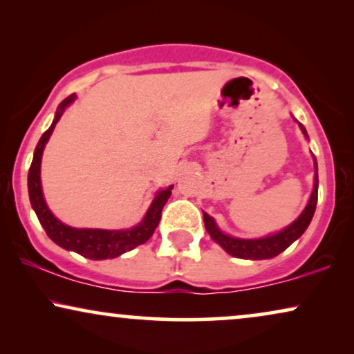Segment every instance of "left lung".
Segmentation results:
<instances>
[{
    "instance_id": "left-lung-1",
    "label": "left lung",
    "mask_w": 354,
    "mask_h": 354,
    "mask_svg": "<svg viewBox=\"0 0 354 354\" xmlns=\"http://www.w3.org/2000/svg\"><path fill=\"white\" fill-rule=\"evenodd\" d=\"M298 125L299 129H301L304 137L308 138V132L306 129H304V125L299 122ZM313 159H314V171H316L314 172L313 193L311 196H309L306 207H304L301 214H299L292 224L287 225L282 230L275 232V234L261 236V239H239V236H232L229 234H225V232H222L219 229V225L216 224L214 217H211L209 214H206V212H203L206 232L209 234L211 239L214 240L222 250H225L230 256H235V258H240V259H251V261L270 259L287 250L295 240H298L299 236L304 234V230H306L308 225L311 224L314 211H316L319 178H317V161L316 158H314V154H313Z\"/></svg>"
}]
</instances>
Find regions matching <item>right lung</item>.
Returning <instances> with one entry per match:
<instances>
[{
    "label": "right lung",
    "instance_id": "right-lung-1",
    "mask_svg": "<svg viewBox=\"0 0 354 354\" xmlns=\"http://www.w3.org/2000/svg\"><path fill=\"white\" fill-rule=\"evenodd\" d=\"M77 98V95L67 96L66 100L61 101V104L57 106L55 119L50 129L41 135L40 142H38L35 151H33L32 166L28 169V198H30L32 209L35 211V214L40 221L43 229H45L46 235L55 241L56 245H59L61 248L75 251L84 258L101 261V259H114L118 256L127 253V251L133 250L135 246L143 245L145 241L149 240V236L154 234L156 227L161 221V212L162 207L166 205V201L171 196V190L174 185H169L167 188L158 190L154 195L151 205H149L147 214L143 216V219L138 222L135 227L130 229H119V230H108V229H77V227H71L61 222L57 217L53 214L48 207L45 196H43V188H41V177H40V169H41V158H43V149H45L48 140H50L53 130H55L56 124L59 122L61 115L64 114L67 106H71Z\"/></svg>",
    "mask_w": 354,
    "mask_h": 354
}]
</instances>
